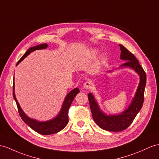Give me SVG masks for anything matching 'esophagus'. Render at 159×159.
I'll use <instances>...</instances> for the list:
<instances>
[{"label":"esophagus","mask_w":159,"mask_h":159,"mask_svg":"<svg viewBox=\"0 0 159 159\" xmlns=\"http://www.w3.org/2000/svg\"><path fill=\"white\" fill-rule=\"evenodd\" d=\"M92 88V83L90 81H86V82L84 84V88L86 90H90Z\"/></svg>","instance_id":"1"}]
</instances>
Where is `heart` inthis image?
<instances>
[{"label":"heart","instance_id":"heart-1","mask_svg":"<svg viewBox=\"0 0 159 159\" xmlns=\"http://www.w3.org/2000/svg\"><path fill=\"white\" fill-rule=\"evenodd\" d=\"M92 52H93V54H94V55H97V53H98V50H96V49H94V50H93V51H92Z\"/></svg>","mask_w":159,"mask_h":159}]
</instances>
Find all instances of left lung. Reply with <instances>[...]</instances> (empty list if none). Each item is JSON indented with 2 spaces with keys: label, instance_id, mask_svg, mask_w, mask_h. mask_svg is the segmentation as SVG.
Segmentation results:
<instances>
[{
  "label": "left lung",
  "instance_id": "left-lung-1",
  "mask_svg": "<svg viewBox=\"0 0 159 159\" xmlns=\"http://www.w3.org/2000/svg\"><path fill=\"white\" fill-rule=\"evenodd\" d=\"M121 59L126 61L121 65V67H131L140 75V83L135 92V97L127 109L119 115H107L100 111L92 94H88V100L92 112V117L100 128L109 131H121L127 129L133 122L135 116L140 111L144 103V89L146 83V75L139 61L132 53L121 44Z\"/></svg>",
  "mask_w": 159,
  "mask_h": 159
}]
</instances>
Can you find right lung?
<instances>
[{"label":"right lung","mask_w":159,"mask_h":159,"mask_svg":"<svg viewBox=\"0 0 159 159\" xmlns=\"http://www.w3.org/2000/svg\"><path fill=\"white\" fill-rule=\"evenodd\" d=\"M47 47H48V44L45 43V44L37 45L36 46H34V47L30 48L28 50V51H27L24 55H23V57L21 58V59L19 60V61L17 63V65L19 63H21V62L24 60L25 58L29 55V54L34 51V50L45 49ZM13 98L15 100V102H16L19 114L20 115L21 118L22 119L23 121H24L29 127H30L33 130H34L38 134H42V135H50V134H56L63 129V128H65V127L67 125V123L69 122L68 110L69 109V107L71 106V104L73 102V99H74V98L75 97V96L80 92V90L78 88L73 89V90H71L66 96V97H65L59 114L55 118H54L51 120H49V121H47L41 122V121H36V120L28 117V116L24 113V112L21 109V107L19 106V104L17 102L16 97H15L14 84H13Z\"/></svg>","instance_id":"right-lung-1"}]
</instances>
